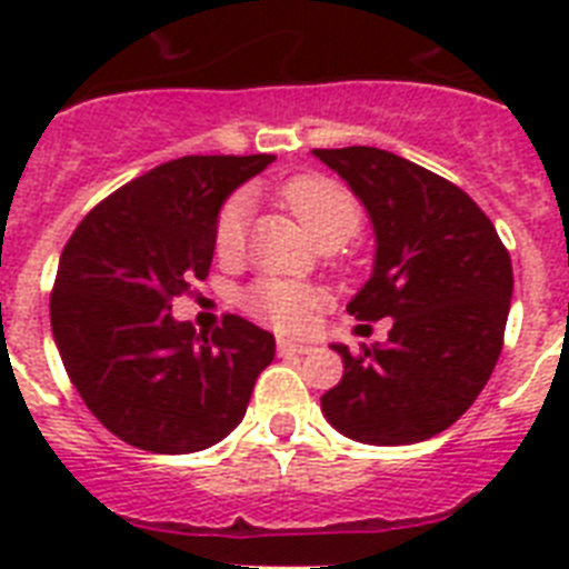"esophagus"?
<instances>
[{
	"mask_svg": "<svg viewBox=\"0 0 569 569\" xmlns=\"http://www.w3.org/2000/svg\"><path fill=\"white\" fill-rule=\"evenodd\" d=\"M277 351H280L283 357L310 355V346H303V342H292V339H280V342H277Z\"/></svg>",
	"mask_w": 569,
	"mask_h": 569,
	"instance_id": "obj_1",
	"label": "esophagus"
}]
</instances>
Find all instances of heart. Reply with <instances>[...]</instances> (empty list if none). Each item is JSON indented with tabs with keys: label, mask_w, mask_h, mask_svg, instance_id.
<instances>
[{
	"label": "heart",
	"mask_w": 569,
	"mask_h": 569,
	"mask_svg": "<svg viewBox=\"0 0 569 569\" xmlns=\"http://www.w3.org/2000/svg\"><path fill=\"white\" fill-rule=\"evenodd\" d=\"M280 197L316 244H328V241L342 244L360 230V221H363V209L357 203V197L342 182L319 177V173L295 177L280 189ZM244 218H248V200L241 194L230 197L221 206L218 221H214V250L221 257L239 253L241 239H244ZM241 303L253 319L286 330V333H295L312 321V312L319 307V295L312 292L310 286L268 277V280H257L250 286Z\"/></svg>",
	"instance_id": "1"
}]
</instances>
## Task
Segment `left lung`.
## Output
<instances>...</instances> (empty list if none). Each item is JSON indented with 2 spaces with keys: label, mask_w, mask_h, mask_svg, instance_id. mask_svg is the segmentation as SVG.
Listing matches in <instances>:
<instances>
[{
  "label": "left lung",
  "mask_w": 569,
  "mask_h": 569,
  "mask_svg": "<svg viewBox=\"0 0 569 569\" xmlns=\"http://www.w3.org/2000/svg\"><path fill=\"white\" fill-rule=\"evenodd\" d=\"M348 182L375 230V268L348 312L392 319L387 346L351 355L321 396L339 433L410 446L467 413L493 375L513 295L511 257L467 191L378 147L312 150Z\"/></svg>",
  "instance_id": "obj_1"
}]
</instances>
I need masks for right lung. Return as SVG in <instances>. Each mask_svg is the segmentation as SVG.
Returning <instances> with one entry per match:
<instances>
[{"label":"right lung","mask_w":569,"mask_h":569,"mask_svg":"<svg viewBox=\"0 0 569 569\" xmlns=\"http://www.w3.org/2000/svg\"><path fill=\"white\" fill-rule=\"evenodd\" d=\"M274 156H182L84 214L61 250L49 319L58 355L97 419L129 446L189 455L241 422L274 337L223 316L212 337L171 316L209 274L214 221Z\"/></svg>","instance_id":"1"}]
</instances>
